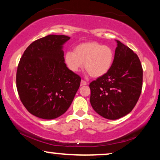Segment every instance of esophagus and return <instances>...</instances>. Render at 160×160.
<instances>
[{"label":"esophagus","instance_id":"obj_1","mask_svg":"<svg viewBox=\"0 0 160 160\" xmlns=\"http://www.w3.org/2000/svg\"><path fill=\"white\" fill-rule=\"evenodd\" d=\"M87 82H85L84 80H82L81 81V86H85V85H87Z\"/></svg>","mask_w":160,"mask_h":160}]
</instances>
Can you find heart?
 I'll list each match as a JSON object with an SVG mask.
<instances>
[{"label": "heart", "mask_w": 160, "mask_h": 160, "mask_svg": "<svg viewBox=\"0 0 160 160\" xmlns=\"http://www.w3.org/2000/svg\"><path fill=\"white\" fill-rule=\"evenodd\" d=\"M114 54L108 46L97 42L81 43L74 48L73 52H67L64 62L70 71L77 72L84 62V68L91 76L99 78L109 71L112 66Z\"/></svg>", "instance_id": "1"}]
</instances>
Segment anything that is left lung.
Here are the masks:
<instances>
[{
  "label": "left lung",
  "mask_w": 160,
  "mask_h": 160,
  "mask_svg": "<svg viewBox=\"0 0 160 160\" xmlns=\"http://www.w3.org/2000/svg\"><path fill=\"white\" fill-rule=\"evenodd\" d=\"M117 47L111 69L89 84L90 103L95 112L118 119L132 110L141 93L143 68L132 49L116 40Z\"/></svg>",
  "instance_id": "obj_1"
}]
</instances>
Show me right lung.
<instances>
[{
    "instance_id": "right-lung-1",
    "label": "right lung",
    "mask_w": 160,
    "mask_h": 160,
    "mask_svg": "<svg viewBox=\"0 0 160 160\" xmlns=\"http://www.w3.org/2000/svg\"><path fill=\"white\" fill-rule=\"evenodd\" d=\"M64 35H49L30 44L17 71V88L26 109L43 119H56L71 106L80 86L81 77L68 68Z\"/></svg>"
}]
</instances>
